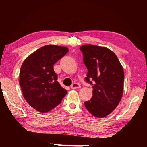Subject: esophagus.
Here are the masks:
<instances>
[{"label": "esophagus", "instance_id": "obj_1", "mask_svg": "<svg viewBox=\"0 0 147 147\" xmlns=\"http://www.w3.org/2000/svg\"><path fill=\"white\" fill-rule=\"evenodd\" d=\"M80 88V85L77 83H74L71 85V88L73 89H78Z\"/></svg>", "mask_w": 147, "mask_h": 147}]
</instances>
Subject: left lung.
<instances>
[{
  "label": "left lung",
  "mask_w": 147,
  "mask_h": 147,
  "mask_svg": "<svg viewBox=\"0 0 147 147\" xmlns=\"http://www.w3.org/2000/svg\"><path fill=\"white\" fill-rule=\"evenodd\" d=\"M80 50L88 71L85 80L93 88V96L84 105L93 116L104 117L111 113L121 100L124 78L123 67L115 53L106 47L84 45Z\"/></svg>",
  "instance_id": "obj_1"
}]
</instances>
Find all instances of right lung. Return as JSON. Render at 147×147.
Here are the masks:
<instances>
[{
    "label": "right lung",
    "instance_id": "1",
    "mask_svg": "<svg viewBox=\"0 0 147 147\" xmlns=\"http://www.w3.org/2000/svg\"><path fill=\"white\" fill-rule=\"evenodd\" d=\"M65 47L48 45L26 58L19 74L24 98L40 112H47L61 103L67 93L58 82L53 65L68 53Z\"/></svg>",
    "mask_w": 147,
    "mask_h": 147
}]
</instances>
